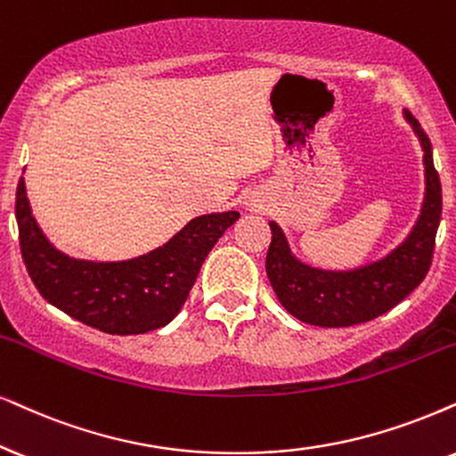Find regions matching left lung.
<instances>
[{"mask_svg":"<svg viewBox=\"0 0 456 456\" xmlns=\"http://www.w3.org/2000/svg\"><path fill=\"white\" fill-rule=\"evenodd\" d=\"M404 118L423 149L425 198L411 233L387 256L347 271L311 267L292 255L280 224L269 221L271 244L265 269L284 309L305 324L345 328L370 322L404 301L428 275L442 216V185L429 136L406 109Z\"/></svg>","mask_w":456,"mask_h":456,"instance_id":"8db88e82","label":"left lung"}]
</instances>
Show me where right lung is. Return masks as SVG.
<instances>
[{"instance_id": "add662e5", "label": "right lung", "mask_w": 456, "mask_h": 456, "mask_svg": "<svg viewBox=\"0 0 456 456\" xmlns=\"http://www.w3.org/2000/svg\"><path fill=\"white\" fill-rule=\"evenodd\" d=\"M238 218L235 210L201 215L147 255L128 261H84L50 244L31 215L22 176L16 189L22 261L39 295L71 318L109 334H142L175 320L201 263Z\"/></svg>"}]
</instances>
